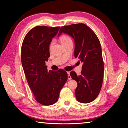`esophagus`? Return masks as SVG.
<instances>
[{"label": "esophagus", "instance_id": "1", "mask_svg": "<svg viewBox=\"0 0 128 128\" xmlns=\"http://www.w3.org/2000/svg\"><path fill=\"white\" fill-rule=\"evenodd\" d=\"M67 73H68V80H71L72 79V77L70 76V72H67Z\"/></svg>", "mask_w": 128, "mask_h": 128}]
</instances>
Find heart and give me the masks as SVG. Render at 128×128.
I'll use <instances>...</instances> for the list:
<instances>
[{"mask_svg":"<svg viewBox=\"0 0 128 128\" xmlns=\"http://www.w3.org/2000/svg\"><path fill=\"white\" fill-rule=\"evenodd\" d=\"M70 40H71L70 38L69 37L68 35H66V34H63V35H62L61 36V37H60V40H61L62 43L66 42L67 41ZM52 44H53V41H52L50 44V46H51L52 45Z\"/></svg>","mask_w":128,"mask_h":128,"instance_id":"obj_1","label":"heart"}]
</instances>
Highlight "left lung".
Segmentation results:
<instances>
[{"mask_svg": "<svg viewBox=\"0 0 128 128\" xmlns=\"http://www.w3.org/2000/svg\"><path fill=\"white\" fill-rule=\"evenodd\" d=\"M62 33L74 39V57L83 63L81 74L77 76L74 71L70 73L72 78L77 82L76 98L80 103L92 102L100 92L103 80L104 62L100 41L91 28L82 23L62 26L59 36Z\"/></svg>", "mask_w": 128, "mask_h": 128, "instance_id": "1", "label": "left lung"}]
</instances>
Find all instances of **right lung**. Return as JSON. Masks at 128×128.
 I'll list each match as a JSON object with an SVG mask.
<instances>
[{
	"label": "right lung",
	"mask_w": 128,
	"mask_h": 128,
	"mask_svg": "<svg viewBox=\"0 0 128 128\" xmlns=\"http://www.w3.org/2000/svg\"><path fill=\"white\" fill-rule=\"evenodd\" d=\"M59 26H38L25 36L21 46V62L27 82L38 103H55L68 79L66 71L47 70L45 62L50 57L49 46Z\"/></svg>",
	"instance_id": "obj_1"
}]
</instances>
